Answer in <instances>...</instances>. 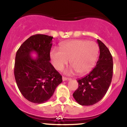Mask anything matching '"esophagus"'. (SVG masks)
<instances>
[{"mask_svg": "<svg viewBox=\"0 0 127 127\" xmlns=\"http://www.w3.org/2000/svg\"><path fill=\"white\" fill-rule=\"evenodd\" d=\"M63 79V81H66V80H70V78H67V77H65V76H63L62 78Z\"/></svg>", "mask_w": 127, "mask_h": 127, "instance_id": "1", "label": "esophagus"}]
</instances>
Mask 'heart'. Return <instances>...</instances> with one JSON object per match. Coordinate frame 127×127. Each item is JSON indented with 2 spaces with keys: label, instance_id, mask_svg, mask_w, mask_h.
<instances>
[{
  "label": "heart",
  "instance_id": "heart-1",
  "mask_svg": "<svg viewBox=\"0 0 127 127\" xmlns=\"http://www.w3.org/2000/svg\"><path fill=\"white\" fill-rule=\"evenodd\" d=\"M60 50L52 49L50 56L53 66L58 70H62L69 60L72 67L65 70L66 74L76 71L79 75L86 74L92 69L99 53L98 46L93 41L73 40L61 43Z\"/></svg>",
  "mask_w": 127,
  "mask_h": 127
}]
</instances>
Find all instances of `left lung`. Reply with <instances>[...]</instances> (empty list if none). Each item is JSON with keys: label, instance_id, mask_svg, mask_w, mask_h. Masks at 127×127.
<instances>
[{"label": "left lung", "instance_id": "obj_1", "mask_svg": "<svg viewBox=\"0 0 127 127\" xmlns=\"http://www.w3.org/2000/svg\"><path fill=\"white\" fill-rule=\"evenodd\" d=\"M99 48V59L90 73L77 80L78 88L73 93L76 101L81 105H92L101 100L111 84L113 63L111 53L102 41L97 39Z\"/></svg>", "mask_w": 127, "mask_h": 127}]
</instances>
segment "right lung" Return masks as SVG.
I'll return each instance as SVG.
<instances>
[{
  "label": "right lung",
  "mask_w": 127,
  "mask_h": 127,
  "mask_svg": "<svg viewBox=\"0 0 127 127\" xmlns=\"http://www.w3.org/2000/svg\"><path fill=\"white\" fill-rule=\"evenodd\" d=\"M53 37L36 34L28 38L18 49L14 76L22 95L29 101L42 104L48 101L62 82V76L50 63ZM36 53L33 59L31 53Z\"/></svg>",
  "instance_id": "add662e5"
}]
</instances>
